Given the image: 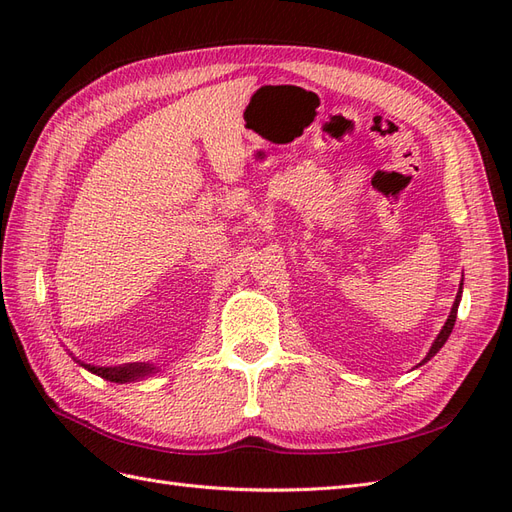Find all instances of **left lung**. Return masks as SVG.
Returning a JSON list of instances; mask_svg holds the SVG:
<instances>
[{"label":"left lung","mask_w":512,"mask_h":512,"mask_svg":"<svg viewBox=\"0 0 512 512\" xmlns=\"http://www.w3.org/2000/svg\"><path fill=\"white\" fill-rule=\"evenodd\" d=\"M459 301H461V288H459V292H457V299H455V303H453V309H451V316H448V320H446V324L442 327V331H440V335L436 337V342H433V346H431V350L427 352V356H425V361L423 363H427L431 356H436V352L446 344V339H448V335H451V331H453V327H455V318H457V307H459Z\"/></svg>","instance_id":"8db88e82"}]
</instances>
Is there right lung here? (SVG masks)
I'll return each mask as SVG.
<instances>
[{"label": "right lung", "mask_w": 512, "mask_h": 512, "mask_svg": "<svg viewBox=\"0 0 512 512\" xmlns=\"http://www.w3.org/2000/svg\"><path fill=\"white\" fill-rule=\"evenodd\" d=\"M85 369H89L91 374H98L104 380H111V382H130L141 378L149 371H153V367L145 365V363H126V365H119V367H94V365H85L81 363Z\"/></svg>", "instance_id": "right-lung-1"}]
</instances>
